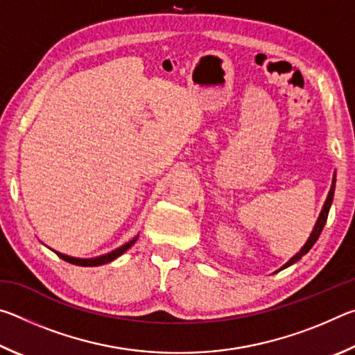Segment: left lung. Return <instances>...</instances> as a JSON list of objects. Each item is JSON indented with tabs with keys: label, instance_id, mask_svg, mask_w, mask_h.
<instances>
[{
	"label": "left lung",
	"instance_id": "8db88e82",
	"mask_svg": "<svg viewBox=\"0 0 355 355\" xmlns=\"http://www.w3.org/2000/svg\"><path fill=\"white\" fill-rule=\"evenodd\" d=\"M335 182H336V173L334 172V177H332V184H330V189H329V194H327V199H326V202H324V205H322V209H321V213H320V216H318V219H316V224H315V227H313V230H311V233H310V236H309V239H307V243H305L302 248H300V250L297 252L296 255H293L290 260H288L284 266H282L279 271H282V269H285V268H288V266H291V264H294L296 261H299L300 258H302L305 254H307V252L313 248L315 245V243L318 241V238H320V235H321V232H322V228H324V225H326V220H327V216H329V209H330V207H332V200H334V192H335ZM279 271H275V272H279Z\"/></svg>",
	"mask_w": 355,
	"mask_h": 355
}]
</instances>
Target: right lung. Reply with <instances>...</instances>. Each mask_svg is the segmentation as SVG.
Instances as JSON below:
<instances>
[{
    "instance_id": "1",
    "label": "right lung",
    "mask_w": 355,
    "mask_h": 355,
    "mask_svg": "<svg viewBox=\"0 0 355 355\" xmlns=\"http://www.w3.org/2000/svg\"><path fill=\"white\" fill-rule=\"evenodd\" d=\"M139 236V235H137ZM137 236H135L133 239H130L128 243H125L120 245V248L114 249L111 252H107V254L105 255H98V257H94V258H76V257H70V255H65V254H61V252L58 250H53L55 254L62 258V260H65L67 263H71V264H76V266H101V264H106V263H111L112 260H116V258H119L120 255H123L125 252H127L131 245H133L136 241H137Z\"/></svg>"
}]
</instances>
